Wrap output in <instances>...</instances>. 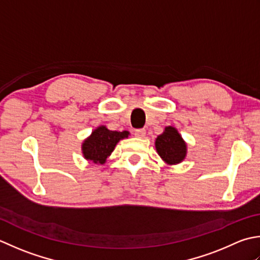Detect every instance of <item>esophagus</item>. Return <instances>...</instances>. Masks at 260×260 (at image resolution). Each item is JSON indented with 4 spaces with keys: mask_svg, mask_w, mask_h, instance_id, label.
<instances>
[{
    "mask_svg": "<svg viewBox=\"0 0 260 260\" xmlns=\"http://www.w3.org/2000/svg\"><path fill=\"white\" fill-rule=\"evenodd\" d=\"M135 136L138 138H145L146 130L145 129H137V130H135Z\"/></svg>",
    "mask_w": 260,
    "mask_h": 260,
    "instance_id": "obj_1",
    "label": "esophagus"
}]
</instances>
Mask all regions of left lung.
<instances>
[{"label":"left lung","instance_id":"left-lung-1","mask_svg":"<svg viewBox=\"0 0 260 260\" xmlns=\"http://www.w3.org/2000/svg\"><path fill=\"white\" fill-rule=\"evenodd\" d=\"M157 153L167 165L181 164L187 155V144L175 126L168 125L155 140Z\"/></svg>","mask_w":260,"mask_h":260}]
</instances>
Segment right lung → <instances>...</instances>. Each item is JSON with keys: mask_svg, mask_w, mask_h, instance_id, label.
Segmentation results:
<instances>
[{"mask_svg": "<svg viewBox=\"0 0 260 260\" xmlns=\"http://www.w3.org/2000/svg\"><path fill=\"white\" fill-rule=\"evenodd\" d=\"M129 136V131H112L105 125L98 126L83 141L82 153L84 159L95 165H103L107 162L118 142L126 139Z\"/></svg>", "mask_w": 260, "mask_h": 260, "instance_id": "obj_1", "label": "right lung"}]
</instances>
